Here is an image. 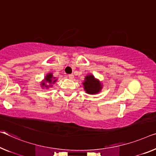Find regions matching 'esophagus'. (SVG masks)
Here are the masks:
<instances>
[{
    "mask_svg": "<svg viewBox=\"0 0 156 156\" xmlns=\"http://www.w3.org/2000/svg\"><path fill=\"white\" fill-rule=\"evenodd\" d=\"M68 77L69 79H70V80H73L74 78V75L73 74H70V75H68Z\"/></svg>",
    "mask_w": 156,
    "mask_h": 156,
    "instance_id": "esophagus-1",
    "label": "esophagus"
}]
</instances>
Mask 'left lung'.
<instances>
[{
	"instance_id": "obj_1",
	"label": "left lung",
	"mask_w": 156,
	"mask_h": 156,
	"mask_svg": "<svg viewBox=\"0 0 156 156\" xmlns=\"http://www.w3.org/2000/svg\"><path fill=\"white\" fill-rule=\"evenodd\" d=\"M84 90L89 94H95L101 90L102 85L98 80H95L93 75L86 76L84 82L83 83Z\"/></svg>"
}]
</instances>
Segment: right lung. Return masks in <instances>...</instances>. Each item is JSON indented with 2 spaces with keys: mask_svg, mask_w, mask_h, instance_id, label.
<instances>
[{
  "mask_svg": "<svg viewBox=\"0 0 156 156\" xmlns=\"http://www.w3.org/2000/svg\"><path fill=\"white\" fill-rule=\"evenodd\" d=\"M54 79L55 78L53 77V75H52V74L51 73H49V75H47L46 76V77H45V81H46V82H49L50 83L53 82V83H54L55 81H56V80H54ZM42 85L46 86V87H49V86L45 85V83H42Z\"/></svg>",
  "mask_w": 156,
  "mask_h": 156,
  "instance_id": "1",
  "label": "right lung"
}]
</instances>
